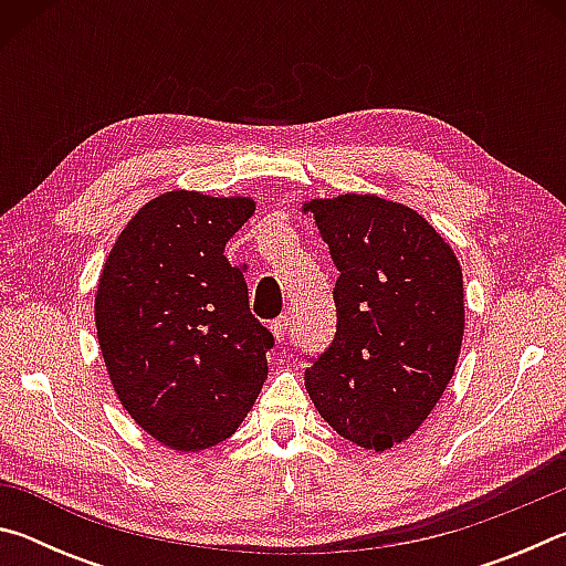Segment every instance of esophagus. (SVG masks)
I'll return each instance as SVG.
<instances>
[{"mask_svg": "<svg viewBox=\"0 0 566 566\" xmlns=\"http://www.w3.org/2000/svg\"><path fill=\"white\" fill-rule=\"evenodd\" d=\"M270 329H272V334H274V339L282 342V339L286 337V329H290V319H286V317H276V319L270 324Z\"/></svg>", "mask_w": 566, "mask_h": 566, "instance_id": "1", "label": "esophagus"}]
</instances>
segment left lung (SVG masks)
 <instances>
[{"label": "left lung", "instance_id": "1", "mask_svg": "<svg viewBox=\"0 0 566 566\" xmlns=\"http://www.w3.org/2000/svg\"><path fill=\"white\" fill-rule=\"evenodd\" d=\"M339 270L337 337L304 371L339 437L369 452L407 442L442 399L464 339L462 266L417 209L377 195L304 199Z\"/></svg>", "mask_w": 566, "mask_h": 566}]
</instances>
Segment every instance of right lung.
<instances>
[{
  "label": "right lung",
  "instance_id": "obj_1",
  "mask_svg": "<svg viewBox=\"0 0 566 566\" xmlns=\"http://www.w3.org/2000/svg\"><path fill=\"white\" fill-rule=\"evenodd\" d=\"M256 202L171 189L112 244L94 294L104 367L127 415L175 452L232 437L266 379L270 329L224 247Z\"/></svg>",
  "mask_w": 566,
  "mask_h": 566
}]
</instances>
